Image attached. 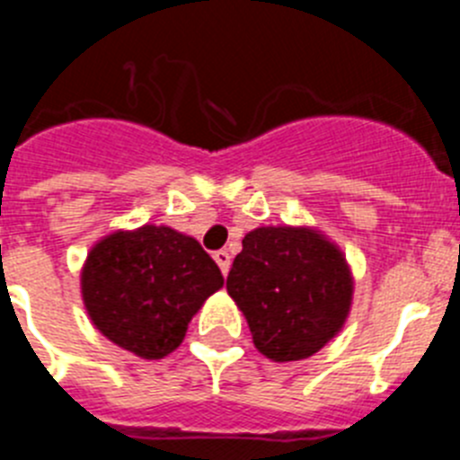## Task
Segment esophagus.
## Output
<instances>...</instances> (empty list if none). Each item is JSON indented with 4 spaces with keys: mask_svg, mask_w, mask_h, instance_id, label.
<instances>
[{
    "mask_svg": "<svg viewBox=\"0 0 460 460\" xmlns=\"http://www.w3.org/2000/svg\"><path fill=\"white\" fill-rule=\"evenodd\" d=\"M214 260H217V265L221 267L223 276H227V271H230V253H227V251H217V253H214Z\"/></svg>",
    "mask_w": 460,
    "mask_h": 460,
    "instance_id": "esophagus-1",
    "label": "esophagus"
}]
</instances>
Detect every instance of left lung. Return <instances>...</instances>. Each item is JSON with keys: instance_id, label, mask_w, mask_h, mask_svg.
<instances>
[{"instance_id": "left-lung-1", "label": "left lung", "mask_w": 460, "mask_h": 460, "mask_svg": "<svg viewBox=\"0 0 460 460\" xmlns=\"http://www.w3.org/2000/svg\"><path fill=\"white\" fill-rule=\"evenodd\" d=\"M253 343L274 361L315 355L343 327L352 276L343 253L311 227H255L227 274Z\"/></svg>"}]
</instances>
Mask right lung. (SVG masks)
I'll return each mask as SVG.
<instances>
[{"label":"right lung","mask_w":460,"mask_h":460,"mask_svg":"<svg viewBox=\"0 0 460 460\" xmlns=\"http://www.w3.org/2000/svg\"><path fill=\"white\" fill-rule=\"evenodd\" d=\"M80 280L96 329L142 359L180 348L190 318L223 288L200 243L168 226L108 234L89 251Z\"/></svg>","instance_id":"1"}]
</instances>
